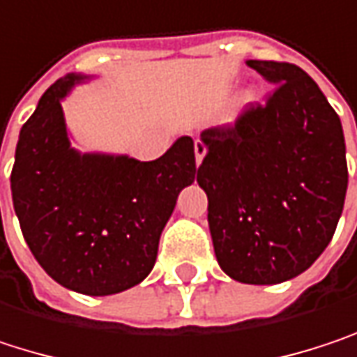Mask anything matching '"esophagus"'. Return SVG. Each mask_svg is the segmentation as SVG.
<instances>
[{
	"label": "esophagus",
	"instance_id": "esophagus-1",
	"mask_svg": "<svg viewBox=\"0 0 357 357\" xmlns=\"http://www.w3.org/2000/svg\"><path fill=\"white\" fill-rule=\"evenodd\" d=\"M205 154H207V146H205L201 139H195V164H197V166L203 162Z\"/></svg>",
	"mask_w": 357,
	"mask_h": 357
}]
</instances>
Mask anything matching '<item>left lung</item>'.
Segmentation results:
<instances>
[{
    "label": "left lung",
    "mask_w": 357,
    "mask_h": 357,
    "mask_svg": "<svg viewBox=\"0 0 357 357\" xmlns=\"http://www.w3.org/2000/svg\"><path fill=\"white\" fill-rule=\"evenodd\" d=\"M273 92L234 125L201 131L197 183L226 275L252 286L306 271L331 243L347 191L341 121L298 66L248 59Z\"/></svg>",
    "instance_id": "8db88e82"
}]
</instances>
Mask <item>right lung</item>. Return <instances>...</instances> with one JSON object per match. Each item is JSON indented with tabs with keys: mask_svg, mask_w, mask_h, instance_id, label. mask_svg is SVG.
Listing matches in <instances>:
<instances>
[{
	"mask_svg": "<svg viewBox=\"0 0 357 357\" xmlns=\"http://www.w3.org/2000/svg\"><path fill=\"white\" fill-rule=\"evenodd\" d=\"M82 79H57L24 123L12 199L26 245L57 284L111 296L148 278L176 197L199 168L187 135L152 162L71 148L61 100Z\"/></svg>",
	"mask_w": 357,
	"mask_h": 357,
	"instance_id": "add662e5",
	"label": "right lung"
}]
</instances>
